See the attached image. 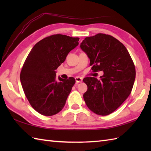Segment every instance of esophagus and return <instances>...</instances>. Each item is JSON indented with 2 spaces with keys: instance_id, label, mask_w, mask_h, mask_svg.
Listing matches in <instances>:
<instances>
[{
  "instance_id": "34e87169",
  "label": "esophagus",
  "mask_w": 151,
  "mask_h": 151,
  "mask_svg": "<svg viewBox=\"0 0 151 151\" xmlns=\"http://www.w3.org/2000/svg\"><path fill=\"white\" fill-rule=\"evenodd\" d=\"M75 81L76 82V83H80V82H82L83 81V78L81 77H79V76H76L75 78Z\"/></svg>"
}]
</instances>
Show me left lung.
I'll list each match as a JSON object with an SVG mask.
<instances>
[{"instance_id": "8db88e82", "label": "left lung", "mask_w": 151, "mask_h": 151, "mask_svg": "<svg viewBox=\"0 0 151 151\" xmlns=\"http://www.w3.org/2000/svg\"><path fill=\"white\" fill-rule=\"evenodd\" d=\"M80 47L90 60L91 69L104 73L99 80L95 77L83 80L88 86L83 95L86 104L96 114L108 115L130 94L136 78L133 61L124 45L110 35L87 37Z\"/></svg>"}]
</instances>
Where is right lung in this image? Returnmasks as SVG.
I'll return each instance as SVG.
<instances>
[{
	"label": "right lung",
	"instance_id": "add662e5",
	"mask_svg": "<svg viewBox=\"0 0 151 151\" xmlns=\"http://www.w3.org/2000/svg\"><path fill=\"white\" fill-rule=\"evenodd\" d=\"M78 41L62 34L47 37L35 45L25 60L20 75L22 87L32 106L41 115H55L65 106L75 80L57 79L55 70Z\"/></svg>",
	"mask_w": 151,
	"mask_h": 151
}]
</instances>
